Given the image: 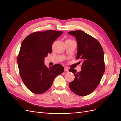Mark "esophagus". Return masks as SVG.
I'll return each mask as SVG.
<instances>
[{
    "instance_id": "obj_1",
    "label": "esophagus",
    "mask_w": 121,
    "mask_h": 121,
    "mask_svg": "<svg viewBox=\"0 0 121 121\" xmlns=\"http://www.w3.org/2000/svg\"><path fill=\"white\" fill-rule=\"evenodd\" d=\"M65 72H68L69 71V69L67 67H65Z\"/></svg>"
}]
</instances>
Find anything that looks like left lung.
I'll return each instance as SVG.
<instances>
[{
    "instance_id": "1",
    "label": "left lung",
    "mask_w": 121,
    "mask_h": 121,
    "mask_svg": "<svg viewBox=\"0 0 121 121\" xmlns=\"http://www.w3.org/2000/svg\"><path fill=\"white\" fill-rule=\"evenodd\" d=\"M76 37L78 45L77 59L82 62V70L77 72L74 69L69 71L75 78L69 83V87L73 92L79 96H86L96 88L105 72L104 53L97 40L81 30L69 32Z\"/></svg>"
}]
</instances>
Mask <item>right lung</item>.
Returning a JSON list of instances; mask_svg holds the SVG:
<instances>
[{"instance_id":"1","label":"right lung","mask_w":121,"mask_h":121,"mask_svg":"<svg viewBox=\"0 0 121 121\" xmlns=\"http://www.w3.org/2000/svg\"><path fill=\"white\" fill-rule=\"evenodd\" d=\"M63 31L47 30L29 35L21 46L17 62L20 75L27 88L35 94H42L52 86L54 78L63 73L60 64L47 68L44 58L52 51V44Z\"/></svg>"}]
</instances>
